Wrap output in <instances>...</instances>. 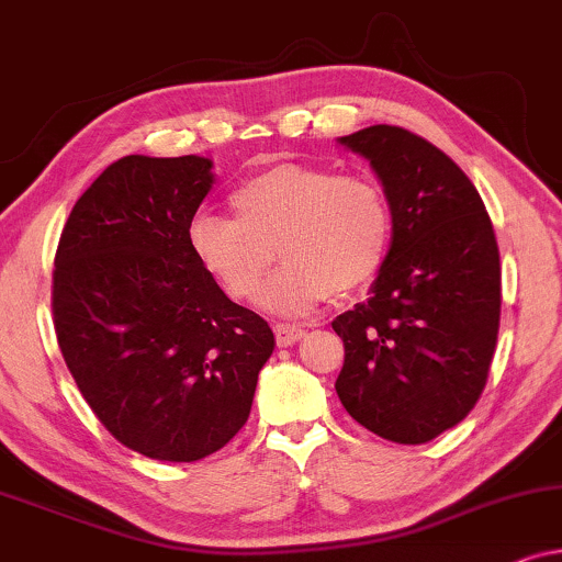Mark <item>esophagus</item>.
<instances>
[{"instance_id": "esophagus-1", "label": "esophagus", "mask_w": 562, "mask_h": 562, "mask_svg": "<svg viewBox=\"0 0 562 562\" xmlns=\"http://www.w3.org/2000/svg\"><path fill=\"white\" fill-rule=\"evenodd\" d=\"M273 333H276V342H279L281 348H289V345L302 340V337L306 335V329L302 325H286V322H276Z\"/></svg>"}]
</instances>
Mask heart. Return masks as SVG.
<instances>
[{"mask_svg":"<svg viewBox=\"0 0 562 562\" xmlns=\"http://www.w3.org/2000/svg\"><path fill=\"white\" fill-rule=\"evenodd\" d=\"M229 206L235 220L199 212L187 237L196 263L235 302L256 299L273 248L283 268L263 304L281 314L363 289L386 258L389 199L368 176L281 164L237 183Z\"/></svg>","mask_w":562,"mask_h":562,"instance_id":"1","label":"heart"}]
</instances>
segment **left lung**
<instances>
[{"instance_id": "left-lung-1", "label": "left lung", "mask_w": 562, "mask_h": 562, "mask_svg": "<svg viewBox=\"0 0 562 562\" xmlns=\"http://www.w3.org/2000/svg\"><path fill=\"white\" fill-rule=\"evenodd\" d=\"M371 160L391 206V245L368 302L340 314L335 391L383 440L422 445L479 402L502 314L494 225L460 166L425 137L373 125L340 137Z\"/></svg>"}]
</instances>
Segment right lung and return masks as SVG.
Listing matches in <instances>:
<instances>
[{"mask_svg":"<svg viewBox=\"0 0 562 562\" xmlns=\"http://www.w3.org/2000/svg\"><path fill=\"white\" fill-rule=\"evenodd\" d=\"M212 160L125 156L68 214L53 327L81 396L114 440L194 463L248 422L273 333L229 302L189 248Z\"/></svg>","mask_w":562,"mask_h":562,"instance_id":"add662e5","label":"right lung"}]
</instances>
